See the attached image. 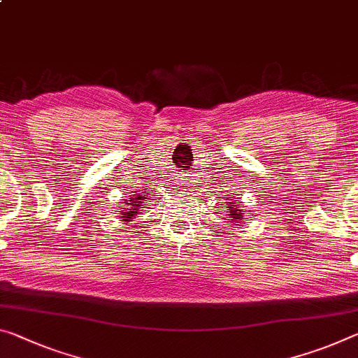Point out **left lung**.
<instances>
[{"label": "left lung", "instance_id": "1", "mask_svg": "<svg viewBox=\"0 0 358 358\" xmlns=\"http://www.w3.org/2000/svg\"><path fill=\"white\" fill-rule=\"evenodd\" d=\"M228 208H229V217L228 218L232 221V223H242V220H245V218H243V215H242L243 210H241L239 207L234 206V202H228Z\"/></svg>", "mask_w": 358, "mask_h": 358}]
</instances>
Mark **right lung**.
<instances>
[{"mask_svg":"<svg viewBox=\"0 0 358 358\" xmlns=\"http://www.w3.org/2000/svg\"><path fill=\"white\" fill-rule=\"evenodd\" d=\"M124 210H122V221L124 223H129L132 221V218H135V215L140 213V208H143L141 206H145V194H132L130 201L124 202Z\"/></svg>","mask_w":358,"mask_h":358,"instance_id":"add662e5","label":"right lung"}]
</instances>
